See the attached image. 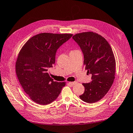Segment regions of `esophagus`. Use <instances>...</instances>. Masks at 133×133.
Listing matches in <instances>:
<instances>
[{
    "instance_id": "1",
    "label": "esophagus",
    "mask_w": 133,
    "mask_h": 133,
    "mask_svg": "<svg viewBox=\"0 0 133 133\" xmlns=\"http://www.w3.org/2000/svg\"><path fill=\"white\" fill-rule=\"evenodd\" d=\"M69 83L71 85H74L76 83V82H69Z\"/></svg>"
}]
</instances>
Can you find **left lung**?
Segmentation results:
<instances>
[{"label":"left lung","instance_id":"obj_1","mask_svg":"<svg viewBox=\"0 0 133 133\" xmlns=\"http://www.w3.org/2000/svg\"><path fill=\"white\" fill-rule=\"evenodd\" d=\"M72 39L83 54L85 69L92 75V81L82 83L83 102L93 103L102 99L113 84L116 73V61L112 49L102 36L88 31L74 35Z\"/></svg>","mask_w":133,"mask_h":133}]
</instances>
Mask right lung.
<instances>
[{
	"instance_id": "obj_1",
	"label": "right lung",
	"mask_w": 133,
	"mask_h": 133,
	"mask_svg": "<svg viewBox=\"0 0 133 133\" xmlns=\"http://www.w3.org/2000/svg\"><path fill=\"white\" fill-rule=\"evenodd\" d=\"M72 36L40 33L31 37L19 51L16 72L24 92L34 102L44 105L51 103L65 86V82L54 81L47 71L55 63L57 50Z\"/></svg>"
}]
</instances>
